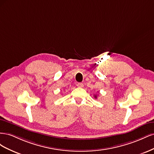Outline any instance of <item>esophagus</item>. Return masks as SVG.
<instances>
[{
    "mask_svg": "<svg viewBox=\"0 0 154 154\" xmlns=\"http://www.w3.org/2000/svg\"><path fill=\"white\" fill-rule=\"evenodd\" d=\"M77 87H79V88H83V83H77Z\"/></svg>",
    "mask_w": 154,
    "mask_h": 154,
    "instance_id": "1",
    "label": "esophagus"
}]
</instances>
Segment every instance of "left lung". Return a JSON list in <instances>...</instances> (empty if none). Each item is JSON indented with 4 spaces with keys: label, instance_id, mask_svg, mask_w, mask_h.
Masks as SVG:
<instances>
[{
    "label": "left lung",
    "instance_id": "left-lung-1",
    "mask_svg": "<svg viewBox=\"0 0 154 154\" xmlns=\"http://www.w3.org/2000/svg\"><path fill=\"white\" fill-rule=\"evenodd\" d=\"M94 97H95V98H97V96H96V95H94Z\"/></svg>",
    "mask_w": 154,
    "mask_h": 154
}]
</instances>
